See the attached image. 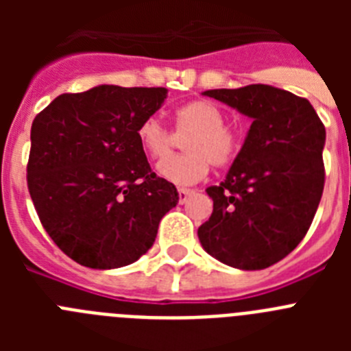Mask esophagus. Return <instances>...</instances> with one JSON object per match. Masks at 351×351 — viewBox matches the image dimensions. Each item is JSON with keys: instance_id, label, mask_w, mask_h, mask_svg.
<instances>
[{"instance_id": "34e87169", "label": "esophagus", "mask_w": 351, "mask_h": 351, "mask_svg": "<svg viewBox=\"0 0 351 351\" xmlns=\"http://www.w3.org/2000/svg\"><path fill=\"white\" fill-rule=\"evenodd\" d=\"M191 195H195V190H190V188H179V200H181V204L188 202V198H190Z\"/></svg>"}]
</instances>
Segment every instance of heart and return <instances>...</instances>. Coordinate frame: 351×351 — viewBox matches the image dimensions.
I'll list each match as a JSON object with an SVG mask.
<instances>
[{
  "label": "heart",
  "instance_id": "1",
  "mask_svg": "<svg viewBox=\"0 0 351 351\" xmlns=\"http://www.w3.org/2000/svg\"><path fill=\"white\" fill-rule=\"evenodd\" d=\"M179 132H191L184 138L186 154L172 156L158 163V173L179 186L195 184L213 167L228 165L237 154L235 133L225 126V114L218 105L195 100L176 110ZM137 138L151 158H165L172 149L169 130L156 117H145L137 128Z\"/></svg>",
  "mask_w": 351,
  "mask_h": 351
}]
</instances>
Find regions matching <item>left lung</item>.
I'll return each mask as SVG.
<instances>
[{
  "label": "left lung",
  "instance_id": "left-lung-1",
  "mask_svg": "<svg viewBox=\"0 0 351 351\" xmlns=\"http://www.w3.org/2000/svg\"><path fill=\"white\" fill-rule=\"evenodd\" d=\"M202 95L253 123L225 181L206 190L213 214L198 239L225 265L260 271L295 250L311 226L324 193L325 126L306 98L267 84Z\"/></svg>",
  "mask_w": 351,
  "mask_h": 351
}]
</instances>
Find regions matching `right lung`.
Segmentation results:
<instances>
[{
  "label": "right lung",
  "mask_w": 351,
  "mask_h": 351,
  "mask_svg": "<svg viewBox=\"0 0 351 351\" xmlns=\"http://www.w3.org/2000/svg\"><path fill=\"white\" fill-rule=\"evenodd\" d=\"M165 88L101 84L60 95L31 126L27 188L51 239L89 269L137 262L179 193L151 170L137 138Z\"/></svg>",
  "instance_id": "obj_1"
}]
</instances>
